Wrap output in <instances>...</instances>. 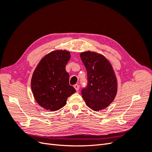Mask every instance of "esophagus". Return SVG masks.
I'll list each match as a JSON object with an SVG mask.
<instances>
[{
    "label": "esophagus",
    "mask_w": 152,
    "mask_h": 152,
    "mask_svg": "<svg viewBox=\"0 0 152 152\" xmlns=\"http://www.w3.org/2000/svg\"><path fill=\"white\" fill-rule=\"evenodd\" d=\"M74 87H75V89L77 91H79V85H78V84L74 85Z\"/></svg>",
    "instance_id": "34e87169"
}]
</instances>
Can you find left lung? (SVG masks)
Segmentation results:
<instances>
[{
  "instance_id": "8db88e82",
  "label": "left lung",
  "mask_w": 152,
  "mask_h": 152,
  "mask_svg": "<svg viewBox=\"0 0 152 152\" xmlns=\"http://www.w3.org/2000/svg\"><path fill=\"white\" fill-rule=\"evenodd\" d=\"M87 70V86L81 94L86 104L94 111L107 108L117 91V84L113 68L103 55L87 51L80 54Z\"/></svg>"
}]
</instances>
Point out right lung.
<instances>
[{
    "label": "right lung",
    "mask_w": 152,
    "mask_h": 152,
    "mask_svg": "<svg viewBox=\"0 0 152 152\" xmlns=\"http://www.w3.org/2000/svg\"><path fill=\"white\" fill-rule=\"evenodd\" d=\"M70 53L58 50L43 58L32 75L31 87L34 98L42 108L53 112L66 104L75 89L69 84L65 66L70 60Z\"/></svg>",
    "instance_id": "add662e5"
}]
</instances>
